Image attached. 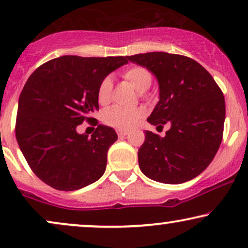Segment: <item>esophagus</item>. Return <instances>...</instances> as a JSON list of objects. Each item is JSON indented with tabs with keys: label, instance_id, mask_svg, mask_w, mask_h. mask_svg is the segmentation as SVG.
I'll return each instance as SVG.
<instances>
[{
	"label": "esophagus",
	"instance_id": "obj_1",
	"mask_svg": "<svg viewBox=\"0 0 248 248\" xmlns=\"http://www.w3.org/2000/svg\"><path fill=\"white\" fill-rule=\"evenodd\" d=\"M117 134L119 135V136H126V135L128 134V130H126V129H117Z\"/></svg>",
	"mask_w": 248,
	"mask_h": 248
}]
</instances>
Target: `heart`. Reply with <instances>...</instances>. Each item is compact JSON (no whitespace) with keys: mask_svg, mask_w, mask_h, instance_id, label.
<instances>
[{"mask_svg":"<svg viewBox=\"0 0 248 248\" xmlns=\"http://www.w3.org/2000/svg\"><path fill=\"white\" fill-rule=\"evenodd\" d=\"M124 80H127L139 93H144L152 83L151 72L143 66H131L124 72ZM113 81L111 77H105L97 88V101L99 104L106 105L111 102ZM144 115L142 108H126L115 106L108 109L104 114V121L109 126L119 129H129L134 127Z\"/></svg>","mask_w":248,"mask_h":248,"instance_id":"b5f03b06","label":"heart"}]
</instances>
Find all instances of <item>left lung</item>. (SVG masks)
<instances>
[{
  "mask_svg": "<svg viewBox=\"0 0 248 248\" xmlns=\"http://www.w3.org/2000/svg\"><path fill=\"white\" fill-rule=\"evenodd\" d=\"M128 61L155 75L160 99L147 118L153 126L170 124L166 136L145 131L139 150L144 175L167 184H180L202 173L223 137L225 102L220 87L198 62L168 52L127 56Z\"/></svg>",
  "mask_w": 248,
  "mask_h": 248,
  "instance_id": "obj_1",
  "label": "left lung"
}]
</instances>
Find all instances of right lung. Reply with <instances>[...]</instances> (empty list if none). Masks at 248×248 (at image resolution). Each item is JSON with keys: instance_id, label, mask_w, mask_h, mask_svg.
Wrapping results in <instances>:
<instances>
[{"instance_id": "add662e5", "label": "right lung", "mask_w": 248, "mask_h": 248, "mask_svg": "<svg viewBox=\"0 0 248 248\" xmlns=\"http://www.w3.org/2000/svg\"><path fill=\"white\" fill-rule=\"evenodd\" d=\"M127 56H62L37 67L19 96L16 139L33 173L61 191L81 189L104 174L109 146L118 140L113 128L97 124V88ZM83 121L97 128L92 138L79 135Z\"/></svg>"}]
</instances>
